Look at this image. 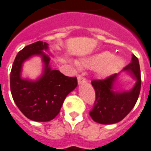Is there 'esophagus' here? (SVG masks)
I'll return each instance as SVG.
<instances>
[{"label":"esophagus","instance_id":"obj_1","mask_svg":"<svg viewBox=\"0 0 151 151\" xmlns=\"http://www.w3.org/2000/svg\"><path fill=\"white\" fill-rule=\"evenodd\" d=\"M78 83L79 84H82V83H84L86 80H85V78H84L83 76H78Z\"/></svg>","mask_w":151,"mask_h":151}]
</instances>
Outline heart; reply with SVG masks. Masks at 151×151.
<instances>
[{
  "instance_id": "obj_1",
  "label": "heart",
  "mask_w": 151,
  "mask_h": 151,
  "mask_svg": "<svg viewBox=\"0 0 151 151\" xmlns=\"http://www.w3.org/2000/svg\"><path fill=\"white\" fill-rule=\"evenodd\" d=\"M123 64V61L119 58H114V54L110 52H102L84 59L80 63L81 67H84L92 70H98V74L106 77L111 75Z\"/></svg>"
}]
</instances>
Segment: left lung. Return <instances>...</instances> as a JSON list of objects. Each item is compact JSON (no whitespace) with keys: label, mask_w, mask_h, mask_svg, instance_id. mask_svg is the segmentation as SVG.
<instances>
[{"label":"left lung","mask_w":151,"mask_h":151,"mask_svg":"<svg viewBox=\"0 0 151 151\" xmlns=\"http://www.w3.org/2000/svg\"><path fill=\"white\" fill-rule=\"evenodd\" d=\"M124 70L131 72L137 80L135 86L129 92H114V85L117 74L103 80H93L92 85L95 90L93 107L89 115L95 122L101 124H112L121 121L134 107L141 91V70L137 58L132 55V62L124 68Z\"/></svg>","instance_id":"left-lung-1"}]
</instances>
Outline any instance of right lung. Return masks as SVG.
I'll return each instance as SVG.
<instances>
[{
	"label": "right lung",
	"mask_w": 151,
	"mask_h": 151,
	"mask_svg": "<svg viewBox=\"0 0 151 151\" xmlns=\"http://www.w3.org/2000/svg\"><path fill=\"white\" fill-rule=\"evenodd\" d=\"M48 44L37 41L20 50L10 72V91L13 99L23 115L31 120L50 121L60 112L68 93L77 86L76 77L66 76L58 70H51L50 58L42 52ZM41 55L46 65L43 76L37 81L20 77L22 64L32 55Z\"/></svg>",
	"instance_id": "add662e5"
}]
</instances>
